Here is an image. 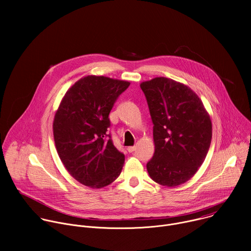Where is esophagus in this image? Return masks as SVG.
Listing matches in <instances>:
<instances>
[{"label":"esophagus","mask_w":251,"mask_h":251,"mask_svg":"<svg viewBox=\"0 0 251 251\" xmlns=\"http://www.w3.org/2000/svg\"><path fill=\"white\" fill-rule=\"evenodd\" d=\"M135 150H136V147H135V146H130V147L127 148V151H128L129 153H132V152H134Z\"/></svg>","instance_id":"esophagus-1"}]
</instances>
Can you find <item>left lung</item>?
Returning <instances> with one entry per match:
<instances>
[{
  "label": "left lung",
  "mask_w": 251,
  "mask_h": 251,
  "mask_svg": "<svg viewBox=\"0 0 251 251\" xmlns=\"http://www.w3.org/2000/svg\"><path fill=\"white\" fill-rule=\"evenodd\" d=\"M154 124L155 153L147 163L152 180L176 187L198 172L208 152L212 126L199 96L189 86L167 77L140 84Z\"/></svg>",
  "instance_id": "8db88e82"
}]
</instances>
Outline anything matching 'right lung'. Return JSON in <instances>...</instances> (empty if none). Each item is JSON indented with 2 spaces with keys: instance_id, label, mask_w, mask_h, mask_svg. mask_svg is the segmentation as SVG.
<instances>
[{
  "instance_id": "add662e5",
  "label": "right lung",
  "mask_w": 251,
  "mask_h": 251,
  "mask_svg": "<svg viewBox=\"0 0 251 251\" xmlns=\"http://www.w3.org/2000/svg\"><path fill=\"white\" fill-rule=\"evenodd\" d=\"M129 85L106 76H85L66 91L56 110L52 128L57 154L68 173L84 186H108L122 171L125 156L107 129L115 101Z\"/></svg>"
}]
</instances>
